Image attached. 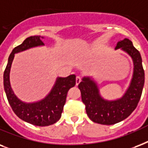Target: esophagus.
Returning a JSON list of instances; mask_svg holds the SVG:
<instances>
[{
    "label": "esophagus",
    "instance_id": "1",
    "mask_svg": "<svg viewBox=\"0 0 148 148\" xmlns=\"http://www.w3.org/2000/svg\"><path fill=\"white\" fill-rule=\"evenodd\" d=\"M81 82V77L77 75L76 76V79H75V82H76V85H79V82Z\"/></svg>",
    "mask_w": 148,
    "mask_h": 148
}]
</instances>
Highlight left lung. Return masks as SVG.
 Masks as SVG:
<instances>
[{
	"label": "left lung",
	"instance_id": "1",
	"mask_svg": "<svg viewBox=\"0 0 148 148\" xmlns=\"http://www.w3.org/2000/svg\"><path fill=\"white\" fill-rule=\"evenodd\" d=\"M121 49L132 58L134 73L130 84L123 97L106 100L100 96L97 83L90 77H83L78 87L89 118L94 123L112 125L128 117L137 107L144 84V71L139 51L132 42L124 38L117 42L115 49Z\"/></svg>",
	"mask_w": 148,
	"mask_h": 148
}]
</instances>
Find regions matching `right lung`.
I'll use <instances>...</instances> for the list:
<instances>
[{"label": "right lung", "mask_w": 148, "mask_h": 148, "mask_svg": "<svg viewBox=\"0 0 148 148\" xmlns=\"http://www.w3.org/2000/svg\"><path fill=\"white\" fill-rule=\"evenodd\" d=\"M43 37L31 36L12 50L4 73V87L7 98L16 115L22 121L35 126L45 127L54 124L60 119L66 103L69 90L75 85V75L58 77L51 92L42 100L27 103L18 99L10 84V70L14 54L33 47L44 45Z\"/></svg>", "instance_id": "obj_1"}]
</instances>
